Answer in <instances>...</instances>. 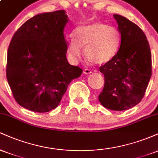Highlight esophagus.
<instances>
[{
  "label": "esophagus",
  "instance_id": "1",
  "mask_svg": "<svg viewBox=\"0 0 158 158\" xmlns=\"http://www.w3.org/2000/svg\"><path fill=\"white\" fill-rule=\"evenodd\" d=\"M83 73H84V74H85V75H89V74L92 73V71H90V70H88V69H85Z\"/></svg>",
  "mask_w": 158,
  "mask_h": 158
}]
</instances>
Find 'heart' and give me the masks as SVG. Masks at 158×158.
Listing matches in <instances>:
<instances>
[{"mask_svg":"<svg viewBox=\"0 0 158 158\" xmlns=\"http://www.w3.org/2000/svg\"><path fill=\"white\" fill-rule=\"evenodd\" d=\"M120 34L115 27L103 22L78 27L68 41V55L74 61L80 59L84 48L85 57L97 65L110 62L118 52Z\"/></svg>","mask_w":158,"mask_h":158,"instance_id":"heart-1","label":"heart"}]
</instances>
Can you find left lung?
Returning <instances> with one entry per match:
<instances>
[{
  "mask_svg": "<svg viewBox=\"0 0 158 158\" xmlns=\"http://www.w3.org/2000/svg\"><path fill=\"white\" fill-rule=\"evenodd\" d=\"M121 42L118 52L99 70L105 85L99 95L102 106L113 110L130 109L142 100L152 76V54L139 27L122 15H113Z\"/></svg>",
  "mask_w": 158,
  "mask_h": 158,
  "instance_id": "obj_1",
  "label": "left lung"
}]
</instances>
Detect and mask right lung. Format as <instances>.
Returning a JSON list of instances; mask_svg holds the SVG:
<instances>
[{"instance_id":"1","label":"right lung","mask_w":158,"mask_h":158,"mask_svg":"<svg viewBox=\"0 0 158 158\" xmlns=\"http://www.w3.org/2000/svg\"><path fill=\"white\" fill-rule=\"evenodd\" d=\"M64 10L38 14L16 31L7 52L6 78L15 99L32 111L59 106L68 85L82 73L66 58Z\"/></svg>"}]
</instances>
